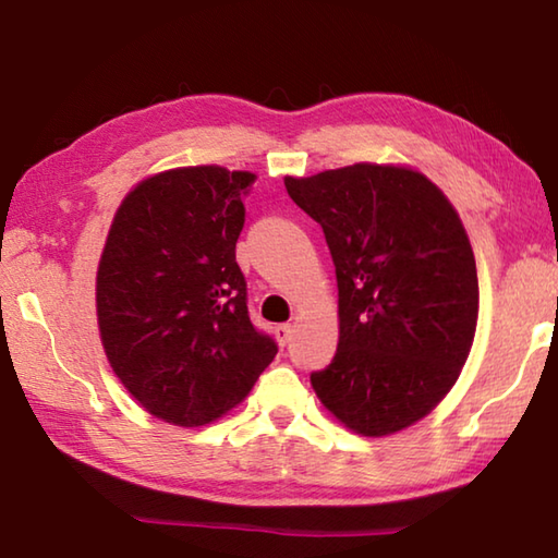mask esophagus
Masks as SVG:
<instances>
[{"label": "esophagus", "mask_w": 558, "mask_h": 558, "mask_svg": "<svg viewBox=\"0 0 558 558\" xmlns=\"http://www.w3.org/2000/svg\"><path fill=\"white\" fill-rule=\"evenodd\" d=\"M292 332H295V329H292V325H278V327H276V337H278V342H280L282 347L290 344Z\"/></svg>", "instance_id": "1"}]
</instances>
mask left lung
<instances>
[{"label": "left lung", "instance_id": "obj_1", "mask_svg": "<svg viewBox=\"0 0 558 558\" xmlns=\"http://www.w3.org/2000/svg\"><path fill=\"white\" fill-rule=\"evenodd\" d=\"M323 226L339 290L332 364L313 389L347 428L389 436L458 381L477 327V268L458 211L409 167L352 165L286 177Z\"/></svg>", "mask_w": 558, "mask_h": 558}]
</instances>
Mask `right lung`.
I'll return each instance as SVG.
<instances>
[{"mask_svg": "<svg viewBox=\"0 0 558 558\" xmlns=\"http://www.w3.org/2000/svg\"><path fill=\"white\" fill-rule=\"evenodd\" d=\"M253 182L216 165L149 177L122 199L102 248V349L143 409L174 426L231 411L278 354L251 323L235 263Z\"/></svg>", "mask_w": 558, "mask_h": 558, "instance_id": "add662e5", "label": "right lung"}]
</instances>
